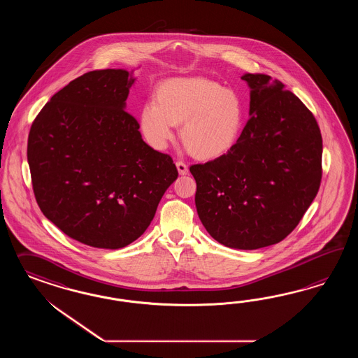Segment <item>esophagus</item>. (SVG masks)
I'll return each mask as SVG.
<instances>
[{"mask_svg": "<svg viewBox=\"0 0 358 358\" xmlns=\"http://www.w3.org/2000/svg\"><path fill=\"white\" fill-rule=\"evenodd\" d=\"M176 166H177L178 173L181 174V176H185V174L189 173V168H187V165L182 163V162H177V163H176Z\"/></svg>", "mask_w": 358, "mask_h": 358, "instance_id": "34e87169", "label": "esophagus"}]
</instances>
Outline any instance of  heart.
<instances>
[{
    "mask_svg": "<svg viewBox=\"0 0 358 358\" xmlns=\"http://www.w3.org/2000/svg\"><path fill=\"white\" fill-rule=\"evenodd\" d=\"M181 139L201 160L219 159L238 144L244 106L238 93L205 77H176L162 83L155 101L141 108L139 129L152 148L163 151L173 139L174 124Z\"/></svg>",
    "mask_w": 358,
    "mask_h": 358,
    "instance_id": "1",
    "label": "heart"
}]
</instances>
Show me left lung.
Instances as JSON below:
<instances>
[{
	"mask_svg": "<svg viewBox=\"0 0 358 358\" xmlns=\"http://www.w3.org/2000/svg\"><path fill=\"white\" fill-rule=\"evenodd\" d=\"M250 89V118L227 155L190 172L195 207L217 243L252 250L280 243L317 194L323 141L313 113L278 80L241 76Z\"/></svg>",
	"mask_w": 358,
	"mask_h": 358,
	"instance_id": "1",
	"label": "left lung"
}]
</instances>
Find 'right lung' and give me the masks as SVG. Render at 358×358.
I'll return each mask as SVG.
<instances>
[{"instance_id":"add662e5","label":"right lung","mask_w":358,"mask_h":358,"mask_svg":"<svg viewBox=\"0 0 358 358\" xmlns=\"http://www.w3.org/2000/svg\"><path fill=\"white\" fill-rule=\"evenodd\" d=\"M126 69L92 71L54 94L34 120L27 162L44 217L102 250L141 238L178 177L169 155L141 139L126 108Z\"/></svg>"}]
</instances>
